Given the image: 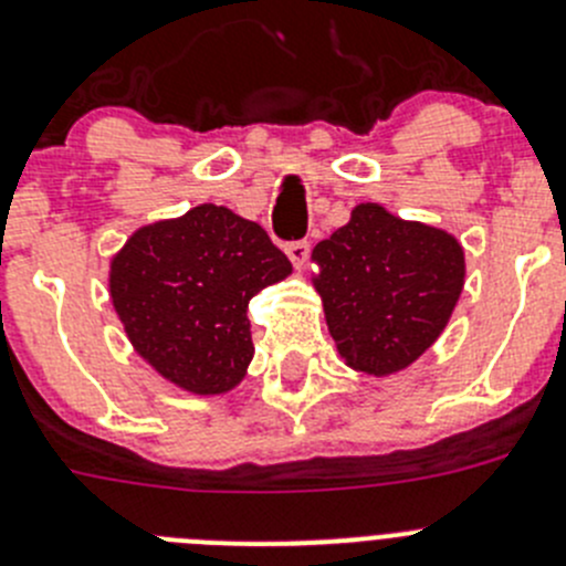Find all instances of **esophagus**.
Segmentation results:
<instances>
[{"label":"esophagus","mask_w":566,"mask_h":566,"mask_svg":"<svg viewBox=\"0 0 566 566\" xmlns=\"http://www.w3.org/2000/svg\"><path fill=\"white\" fill-rule=\"evenodd\" d=\"M308 252H311L308 241H289L286 243V255L294 266H303V263L308 261Z\"/></svg>","instance_id":"34e87169"}]
</instances>
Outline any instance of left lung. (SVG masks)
Masks as SVG:
<instances>
[{
	"label": "left lung",
	"mask_w": 566,
	"mask_h": 566,
	"mask_svg": "<svg viewBox=\"0 0 566 566\" xmlns=\"http://www.w3.org/2000/svg\"><path fill=\"white\" fill-rule=\"evenodd\" d=\"M311 258L336 350L367 376H390L429 350L463 292L458 238L373 201L354 207L350 221Z\"/></svg>",
	"instance_id": "obj_1"
}]
</instances>
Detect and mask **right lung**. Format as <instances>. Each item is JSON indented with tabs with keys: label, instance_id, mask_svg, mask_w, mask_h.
<instances>
[{
	"label": "right lung",
	"instance_id": "1",
	"mask_svg": "<svg viewBox=\"0 0 566 566\" xmlns=\"http://www.w3.org/2000/svg\"><path fill=\"white\" fill-rule=\"evenodd\" d=\"M292 263L255 221L199 205L139 227L112 258L108 294L134 350L170 385L221 396L252 361L247 305Z\"/></svg>",
	"mask_w": 566,
	"mask_h": 566
}]
</instances>
